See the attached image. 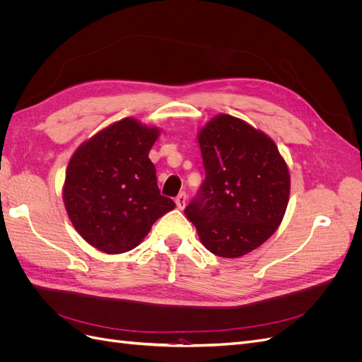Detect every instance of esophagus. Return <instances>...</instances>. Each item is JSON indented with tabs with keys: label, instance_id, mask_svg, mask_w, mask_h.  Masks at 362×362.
Wrapping results in <instances>:
<instances>
[{
	"label": "esophagus",
	"instance_id": "obj_1",
	"mask_svg": "<svg viewBox=\"0 0 362 362\" xmlns=\"http://www.w3.org/2000/svg\"><path fill=\"white\" fill-rule=\"evenodd\" d=\"M175 204H177V206L180 208V210H182V208L185 206V204H187V196H185L184 192L177 196V199H175Z\"/></svg>",
	"mask_w": 362,
	"mask_h": 362
}]
</instances>
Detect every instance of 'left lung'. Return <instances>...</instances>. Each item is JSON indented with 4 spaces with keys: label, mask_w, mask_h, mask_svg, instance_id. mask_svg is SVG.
Instances as JSON below:
<instances>
[{
    "label": "left lung",
    "mask_w": 362,
    "mask_h": 362,
    "mask_svg": "<svg viewBox=\"0 0 362 362\" xmlns=\"http://www.w3.org/2000/svg\"><path fill=\"white\" fill-rule=\"evenodd\" d=\"M205 181L184 213L211 254L238 258L269 240L286 214L290 170L266 133L221 113L198 131Z\"/></svg>",
    "instance_id": "obj_1"
}]
</instances>
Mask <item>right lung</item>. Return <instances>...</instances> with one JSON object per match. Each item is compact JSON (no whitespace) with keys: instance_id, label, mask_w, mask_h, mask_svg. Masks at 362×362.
Wrapping results in <instances>:
<instances>
[{"instance_id":"1","label":"right lung","mask_w":362,"mask_h":362,"mask_svg":"<svg viewBox=\"0 0 362 362\" xmlns=\"http://www.w3.org/2000/svg\"><path fill=\"white\" fill-rule=\"evenodd\" d=\"M160 128L120 119L75 149L63 184L74 228L105 254L139 246L156 221L175 208L161 196L149 151Z\"/></svg>"}]
</instances>
